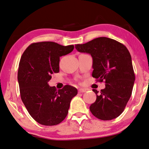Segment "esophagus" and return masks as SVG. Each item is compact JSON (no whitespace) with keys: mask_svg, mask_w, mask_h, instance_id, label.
<instances>
[{"mask_svg":"<svg viewBox=\"0 0 149 149\" xmlns=\"http://www.w3.org/2000/svg\"><path fill=\"white\" fill-rule=\"evenodd\" d=\"M86 91H87V89H86V88H79V93H85V92H86Z\"/></svg>","mask_w":149,"mask_h":149,"instance_id":"obj_1","label":"esophagus"}]
</instances>
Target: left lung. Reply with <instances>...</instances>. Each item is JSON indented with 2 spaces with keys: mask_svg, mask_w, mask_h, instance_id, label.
<instances>
[{
  "mask_svg": "<svg viewBox=\"0 0 149 149\" xmlns=\"http://www.w3.org/2000/svg\"><path fill=\"white\" fill-rule=\"evenodd\" d=\"M81 53L93 58V77L105 81L100 93L93 89L96 100L90 106L94 117L103 120L118 117L125 108L133 89L135 74L132 57L123 44L106 37H100L84 44L75 45Z\"/></svg>",
  "mask_w": 149,
  "mask_h": 149,
  "instance_id": "8db88e82",
  "label": "left lung"
}]
</instances>
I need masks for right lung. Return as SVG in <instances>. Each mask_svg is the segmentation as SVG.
I'll list each match as a JSON object with an SVG mask.
<instances>
[{
  "instance_id": "add662e5",
  "label": "right lung",
  "mask_w": 149,
  "mask_h": 149,
  "mask_svg": "<svg viewBox=\"0 0 149 149\" xmlns=\"http://www.w3.org/2000/svg\"><path fill=\"white\" fill-rule=\"evenodd\" d=\"M74 49V45L37 42L30 45L21 56L17 74L21 98L31 117L42 125L61 123L77 95V88L72 86L65 85L57 91L48 84L51 74L59 72L61 56Z\"/></svg>"
}]
</instances>
